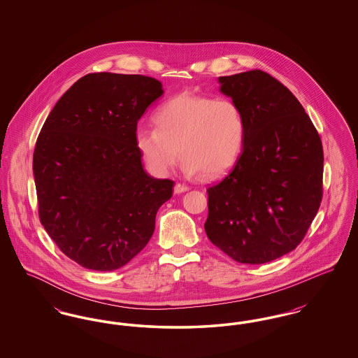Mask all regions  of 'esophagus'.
<instances>
[{"instance_id": "obj_1", "label": "esophagus", "mask_w": 358, "mask_h": 358, "mask_svg": "<svg viewBox=\"0 0 358 358\" xmlns=\"http://www.w3.org/2000/svg\"><path fill=\"white\" fill-rule=\"evenodd\" d=\"M187 190H189V187H187V185H182V184H177V185L174 187V194H181V193L187 192Z\"/></svg>"}]
</instances>
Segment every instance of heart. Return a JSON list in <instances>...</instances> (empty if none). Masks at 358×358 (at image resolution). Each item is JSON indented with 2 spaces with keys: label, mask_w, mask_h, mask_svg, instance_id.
<instances>
[{
  "label": "heart",
  "mask_w": 358,
  "mask_h": 358,
  "mask_svg": "<svg viewBox=\"0 0 358 358\" xmlns=\"http://www.w3.org/2000/svg\"><path fill=\"white\" fill-rule=\"evenodd\" d=\"M158 127L139 126L136 143L149 171L166 176L180 149L189 176L204 173L219 178L231 171L243 153L247 122L231 99L181 92L164 103L155 114Z\"/></svg>",
  "instance_id": "b5f03b06"
}]
</instances>
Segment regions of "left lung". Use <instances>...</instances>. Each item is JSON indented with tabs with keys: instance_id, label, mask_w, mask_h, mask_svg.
<instances>
[{
	"instance_id": "8db88e82",
	"label": "left lung",
	"mask_w": 358,
	"mask_h": 358,
	"mask_svg": "<svg viewBox=\"0 0 358 358\" xmlns=\"http://www.w3.org/2000/svg\"><path fill=\"white\" fill-rule=\"evenodd\" d=\"M247 122L243 153L208 187L205 232L238 263L286 255L305 238L322 200V142L287 87L260 69L220 76Z\"/></svg>"
}]
</instances>
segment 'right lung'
<instances>
[{
    "instance_id": "add662e5",
    "label": "right lung",
    "mask_w": 358,
    "mask_h": 358,
    "mask_svg": "<svg viewBox=\"0 0 358 358\" xmlns=\"http://www.w3.org/2000/svg\"><path fill=\"white\" fill-rule=\"evenodd\" d=\"M164 94L154 78L88 73L52 108L34 153L38 216L60 251L113 271L149 243L174 182L143 171L138 120Z\"/></svg>"
}]
</instances>
